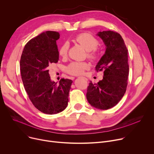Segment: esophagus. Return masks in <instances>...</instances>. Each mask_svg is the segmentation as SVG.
<instances>
[{"label":"esophagus","instance_id":"1","mask_svg":"<svg viewBox=\"0 0 154 154\" xmlns=\"http://www.w3.org/2000/svg\"><path fill=\"white\" fill-rule=\"evenodd\" d=\"M85 80H87V79L86 78H85Z\"/></svg>","mask_w":154,"mask_h":154}]
</instances>
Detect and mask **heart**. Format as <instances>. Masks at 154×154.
<instances>
[{"instance_id": "heart-1", "label": "heart", "mask_w": 154, "mask_h": 154, "mask_svg": "<svg viewBox=\"0 0 154 154\" xmlns=\"http://www.w3.org/2000/svg\"><path fill=\"white\" fill-rule=\"evenodd\" d=\"M74 42L82 46L87 51V57L95 62L100 56L97 46L99 42L94 36L88 33H82L77 35L74 39ZM69 46L67 43H64L59 48V54L62 57H66L68 55ZM90 67L89 63L87 62H72L67 67V72L72 75H80L84 74L85 70H88Z\"/></svg>"}]
</instances>
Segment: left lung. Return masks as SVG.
<instances>
[{
	"label": "left lung",
	"mask_w": 154,
	"mask_h": 154,
	"mask_svg": "<svg viewBox=\"0 0 154 154\" xmlns=\"http://www.w3.org/2000/svg\"><path fill=\"white\" fill-rule=\"evenodd\" d=\"M97 35L103 41L106 48L95 70H104V76L97 84L90 82L87 87V99L92 106L104 110L117 105L126 91L128 50L123 39L116 32L103 31Z\"/></svg>",
	"instance_id": "1"
}]
</instances>
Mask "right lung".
Returning a JSON list of instances; mask_svg holds the SVG:
<instances>
[{
  "mask_svg": "<svg viewBox=\"0 0 154 154\" xmlns=\"http://www.w3.org/2000/svg\"><path fill=\"white\" fill-rule=\"evenodd\" d=\"M59 36L57 32L47 31L30 39L20 61L22 79L30 101L39 111L48 115L66 109L72 83V80L61 79L57 84L49 77L50 66L59 60L56 41Z\"/></svg>",
  "mask_w": 154,
  "mask_h": 154,
  "instance_id": "right-lung-1",
  "label": "right lung"
}]
</instances>
